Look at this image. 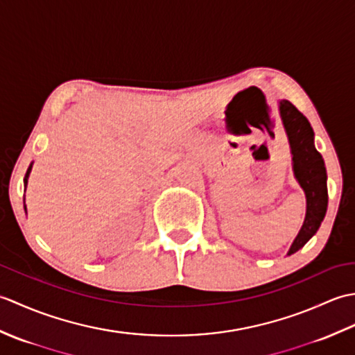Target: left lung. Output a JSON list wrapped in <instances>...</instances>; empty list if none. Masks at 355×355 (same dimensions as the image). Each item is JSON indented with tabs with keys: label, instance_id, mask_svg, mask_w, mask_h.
<instances>
[{
	"label": "left lung",
	"instance_id": "8db88e82",
	"mask_svg": "<svg viewBox=\"0 0 355 355\" xmlns=\"http://www.w3.org/2000/svg\"><path fill=\"white\" fill-rule=\"evenodd\" d=\"M279 110L290 140L294 175L306 195L305 221L288 252L293 254L310 241L325 218L328 207L327 169L320 153L314 146V132L308 119L288 101L279 102Z\"/></svg>",
	"mask_w": 355,
	"mask_h": 355
}]
</instances>
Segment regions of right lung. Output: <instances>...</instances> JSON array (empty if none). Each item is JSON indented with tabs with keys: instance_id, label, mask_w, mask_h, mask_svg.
Here are the masks:
<instances>
[{
	"instance_id": "1",
	"label": "right lung",
	"mask_w": 355,
	"mask_h": 355,
	"mask_svg": "<svg viewBox=\"0 0 355 355\" xmlns=\"http://www.w3.org/2000/svg\"><path fill=\"white\" fill-rule=\"evenodd\" d=\"M30 169H32V164H30V166H28V169H27V173H26V180H24L26 183H27V177H28V173H30Z\"/></svg>"
}]
</instances>
